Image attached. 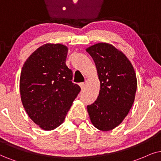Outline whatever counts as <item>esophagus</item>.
I'll return each mask as SVG.
<instances>
[{
	"label": "esophagus",
	"mask_w": 161,
	"mask_h": 161,
	"mask_svg": "<svg viewBox=\"0 0 161 161\" xmlns=\"http://www.w3.org/2000/svg\"><path fill=\"white\" fill-rule=\"evenodd\" d=\"M79 85H80V87H81V88H82V90H84V89L85 88V87H86V83H84V82L80 83V84H79Z\"/></svg>",
	"instance_id": "1"
}]
</instances>
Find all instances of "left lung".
Returning a JSON list of instances; mask_svg holds the SVG:
<instances>
[{"label": "left lung", "instance_id": "1", "mask_svg": "<svg viewBox=\"0 0 161 161\" xmlns=\"http://www.w3.org/2000/svg\"><path fill=\"white\" fill-rule=\"evenodd\" d=\"M97 68L100 90L87 109L91 123L103 131L112 130L128 115L135 99L137 76L133 65L123 52L108 43L86 49Z\"/></svg>", "mask_w": 161, "mask_h": 161}]
</instances>
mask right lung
<instances>
[{
    "label": "right lung",
    "mask_w": 161,
    "mask_h": 161,
    "mask_svg": "<svg viewBox=\"0 0 161 161\" xmlns=\"http://www.w3.org/2000/svg\"><path fill=\"white\" fill-rule=\"evenodd\" d=\"M68 47L45 44L24 62L20 76L22 104L30 119L42 129L51 131L64 122L81 88L72 82L66 65Z\"/></svg>",
    "instance_id": "add662e5"
}]
</instances>
